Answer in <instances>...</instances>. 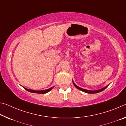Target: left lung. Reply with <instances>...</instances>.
<instances>
[{
  "label": "left lung",
  "instance_id": "left-lung-1",
  "mask_svg": "<svg viewBox=\"0 0 126 126\" xmlns=\"http://www.w3.org/2000/svg\"><path fill=\"white\" fill-rule=\"evenodd\" d=\"M73 85L75 86V87H76L78 89L82 91H83V92H85V93H89V94H96V93H100V92H101V91H103L104 90L106 89L107 87H108V86H106V87H104V88L101 89L97 90H94V91H93V90H86V89H84L81 88V87H79V86H77L76 85L75 83H74V82H73Z\"/></svg>",
  "mask_w": 126,
  "mask_h": 126
}]
</instances>
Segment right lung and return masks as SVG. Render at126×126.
<instances>
[{
    "mask_svg": "<svg viewBox=\"0 0 126 126\" xmlns=\"http://www.w3.org/2000/svg\"><path fill=\"white\" fill-rule=\"evenodd\" d=\"M24 89H25L26 90L28 91L29 92H30V93H37V94H46L47 93H48L49 91H50V90H51L54 87H51V88H49L48 89L45 90H40V91H37V90H30V89H28L25 88V87H23Z\"/></svg>",
    "mask_w": 126,
    "mask_h": 126,
    "instance_id": "right-lung-1",
    "label": "right lung"
}]
</instances>
